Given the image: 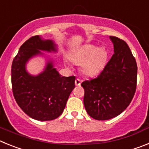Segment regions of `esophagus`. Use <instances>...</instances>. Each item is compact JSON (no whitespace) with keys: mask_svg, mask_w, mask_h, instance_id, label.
Here are the masks:
<instances>
[{"mask_svg":"<svg viewBox=\"0 0 149 149\" xmlns=\"http://www.w3.org/2000/svg\"><path fill=\"white\" fill-rule=\"evenodd\" d=\"M81 79H76V80H75V84H76V85H77V86H79V85H81Z\"/></svg>","mask_w":149,"mask_h":149,"instance_id":"obj_1","label":"esophagus"}]
</instances>
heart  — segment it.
<instances>
[{
	"label": "heart",
	"mask_w": 149,
	"mask_h": 149,
	"mask_svg": "<svg viewBox=\"0 0 149 149\" xmlns=\"http://www.w3.org/2000/svg\"><path fill=\"white\" fill-rule=\"evenodd\" d=\"M107 58V53L103 48L86 45L69 55V59L75 64H82L83 73L87 75L97 74L103 69Z\"/></svg>",
	"instance_id": "heart-1"
}]
</instances>
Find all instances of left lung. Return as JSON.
<instances>
[{
    "instance_id": "left-lung-1",
    "label": "left lung",
    "mask_w": 149,
    "mask_h": 149,
    "mask_svg": "<svg viewBox=\"0 0 149 149\" xmlns=\"http://www.w3.org/2000/svg\"><path fill=\"white\" fill-rule=\"evenodd\" d=\"M114 54L96 78L81 84L84 106L96 120H108L120 115L129 106L136 88L137 65L125 40L110 36Z\"/></svg>"
}]
</instances>
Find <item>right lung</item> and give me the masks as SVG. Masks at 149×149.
<instances>
[{"instance_id": "1", "label": "right lung", "mask_w": 149, "mask_h": 149, "mask_svg": "<svg viewBox=\"0 0 149 149\" xmlns=\"http://www.w3.org/2000/svg\"><path fill=\"white\" fill-rule=\"evenodd\" d=\"M42 51H56L52 40L33 36L21 46L11 69L12 89L15 101L28 116L38 121H51L61 115L71 91L75 88L74 76H61L49 62L45 70L33 76L25 70L31 57Z\"/></svg>"}]
</instances>
